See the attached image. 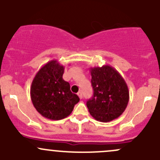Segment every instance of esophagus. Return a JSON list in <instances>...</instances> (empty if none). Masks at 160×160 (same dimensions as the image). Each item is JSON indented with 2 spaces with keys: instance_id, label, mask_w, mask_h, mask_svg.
<instances>
[{
  "instance_id": "obj_1",
  "label": "esophagus",
  "mask_w": 160,
  "mask_h": 160,
  "mask_svg": "<svg viewBox=\"0 0 160 160\" xmlns=\"http://www.w3.org/2000/svg\"><path fill=\"white\" fill-rule=\"evenodd\" d=\"M77 95H78L79 98H80V99H82V98H83V94H82V92L81 91H79L78 93H77Z\"/></svg>"
}]
</instances>
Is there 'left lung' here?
Masks as SVG:
<instances>
[{
	"instance_id": "left-lung-1",
	"label": "left lung",
	"mask_w": 160,
	"mask_h": 160,
	"mask_svg": "<svg viewBox=\"0 0 160 160\" xmlns=\"http://www.w3.org/2000/svg\"><path fill=\"white\" fill-rule=\"evenodd\" d=\"M93 95L87 102L90 115L101 122L118 118L125 110L129 101L128 86L114 67L104 65L90 67Z\"/></svg>"
}]
</instances>
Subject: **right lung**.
Segmentation results:
<instances>
[{"label":"right lung","mask_w":160,"mask_h":160,"mask_svg":"<svg viewBox=\"0 0 160 160\" xmlns=\"http://www.w3.org/2000/svg\"><path fill=\"white\" fill-rule=\"evenodd\" d=\"M64 67L53 59L37 72L31 85L30 94L36 111L46 118L61 120L69 116L80 98L62 79Z\"/></svg>","instance_id":"right-lung-1"}]
</instances>
